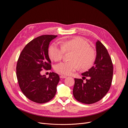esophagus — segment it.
Listing matches in <instances>:
<instances>
[{
    "instance_id": "1",
    "label": "esophagus",
    "mask_w": 128,
    "mask_h": 128,
    "mask_svg": "<svg viewBox=\"0 0 128 128\" xmlns=\"http://www.w3.org/2000/svg\"><path fill=\"white\" fill-rule=\"evenodd\" d=\"M67 77V76H64V75H60V78H66Z\"/></svg>"
}]
</instances>
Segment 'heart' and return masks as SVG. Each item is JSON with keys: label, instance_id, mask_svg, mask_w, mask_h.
I'll return each instance as SVG.
<instances>
[{"label": "heart", "instance_id": "heart-1", "mask_svg": "<svg viewBox=\"0 0 128 128\" xmlns=\"http://www.w3.org/2000/svg\"><path fill=\"white\" fill-rule=\"evenodd\" d=\"M60 46L53 44L49 49L50 58L56 61L61 60L65 51H72L70 62H62L57 64L54 70L59 74L69 75L79 68L86 70L89 69L96 60L94 51L90 48V44L84 39L80 37L62 40Z\"/></svg>", "mask_w": 128, "mask_h": 128}]
</instances>
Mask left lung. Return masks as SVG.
<instances>
[{"mask_svg":"<svg viewBox=\"0 0 128 128\" xmlns=\"http://www.w3.org/2000/svg\"><path fill=\"white\" fill-rule=\"evenodd\" d=\"M96 56L94 66L82 75L88 77L84 83L82 79L75 78L73 95L78 101L86 104L96 103L109 91L113 75V65L105 46L96 42Z\"/></svg>","mask_w":128,"mask_h":128,"instance_id":"8db88e82","label":"left lung"}]
</instances>
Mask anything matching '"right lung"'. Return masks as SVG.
<instances>
[{
	"label": "right lung",
	"instance_id": "1",
	"mask_svg": "<svg viewBox=\"0 0 128 128\" xmlns=\"http://www.w3.org/2000/svg\"><path fill=\"white\" fill-rule=\"evenodd\" d=\"M58 36L44 35L32 40L22 51L16 65V77L22 92L32 101L42 104L55 96L60 77L50 72L49 76L42 75V69L51 68L48 55L50 42Z\"/></svg>",
	"mask_w": 128,
	"mask_h": 128
}]
</instances>
